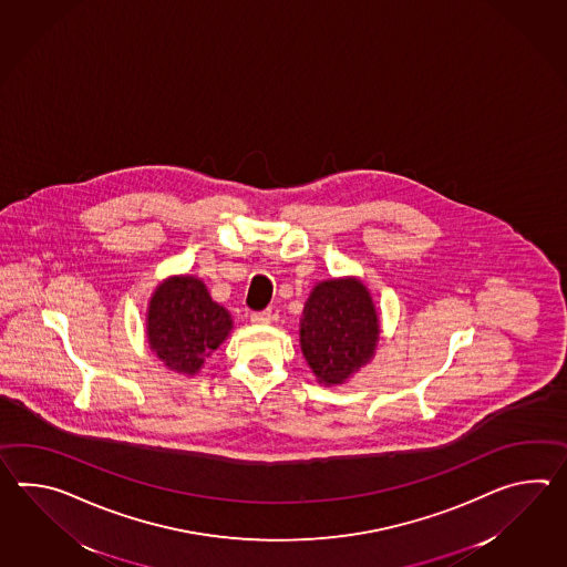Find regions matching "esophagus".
<instances>
[{
	"label": "esophagus",
	"instance_id": "esophagus-1",
	"mask_svg": "<svg viewBox=\"0 0 567 567\" xmlns=\"http://www.w3.org/2000/svg\"><path fill=\"white\" fill-rule=\"evenodd\" d=\"M250 321L256 326H268L272 321V313L270 311H256V313L250 315Z\"/></svg>",
	"mask_w": 567,
	"mask_h": 567
}]
</instances>
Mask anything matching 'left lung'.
I'll return each instance as SVG.
<instances>
[{
  "instance_id": "8db88e82",
  "label": "left lung",
  "mask_w": 567,
  "mask_h": 567,
  "mask_svg": "<svg viewBox=\"0 0 567 567\" xmlns=\"http://www.w3.org/2000/svg\"><path fill=\"white\" fill-rule=\"evenodd\" d=\"M380 317L370 290L358 277L317 282L302 307L301 352L323 386H338L372 362Z\"/></svg>"
}]
</instances>
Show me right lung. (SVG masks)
Returning a JSON list of instances; mask_svg holds the SVG:
<instances>
[{
	"instance_id": "obj_1",
	"label": "right lung",
	"mask_w": 567,
	"mask_h": 567,
	"mask_svg": "<svg viewBox=\"0 0 567 567\" xmlns=\"http://www.w3.org/2000/svg\"><path fill=\"white\" fill-rule=\"evenodd\" d=\"M234 319L215 302L202 278L173 275L151 295L146 340L151 352L171 372L199 374L205 360L229 338Z\"/></svg>"
}]
</instances>
